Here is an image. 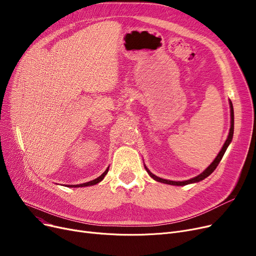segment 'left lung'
<instances>
[{"label": "left lung", "instance_id": "1", "mask_svg": "<svg viewBox=\"0 0 256 256\" xmlns=\"http://www.w3.org/2000/svg\"><path fill=\"white\" fill-rule=\"evenodd\" d=\"M230 134H228V137H227V139H226V141H225V143H224V145H223V147L221 148V150H220V152L218 154V156H216V158H214V160H212V163L202 172V173H200L199 176H195V178H191V180H184V182H174V180H164V178H158V176H154V173H152L150 170H148V168H147L145 165H144V167H145V169H146V171H147V173L150 174V178H152L154 180H156V182H164V184H173V186H186V184H194V182H200V180H204V178H206L208 176H210V174L214 172V170L217 168V166L219 165V163H220V160H222V158H223V156H224V154H225V152H226V150H227V147H228V145L230 144V142H232V137H234V106H232V102L230 100Z\"/></svg>", "mask_w": 256, "mask_h": 256}]
</instances>
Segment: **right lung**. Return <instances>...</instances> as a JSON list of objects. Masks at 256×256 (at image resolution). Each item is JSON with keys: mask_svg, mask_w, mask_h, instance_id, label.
I'll return each mask as SVG.
<instances>
[{"mask_svg": "<svg viewBox=\"0 0 256 256\" xmlns=\"http://www.w3.org/2000/svg\"><path fill=\"white\" fill-rule=\"evenodd\" d=\"M108 171H109V167H108V168L106 169V171L102 174L100 176H98V178H96V180H90V182H85V184H68V186H70V188H80V186H93V184H98L100 182H102V180H104V178L106 176V174L108 173Z\"/></svg>", "mask_w": 256, "mask_h": 256, "instance_id": "add662e5", "label": "right lung"}]
</instances>
